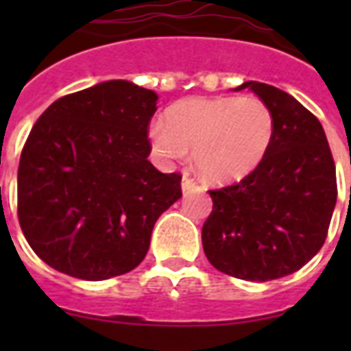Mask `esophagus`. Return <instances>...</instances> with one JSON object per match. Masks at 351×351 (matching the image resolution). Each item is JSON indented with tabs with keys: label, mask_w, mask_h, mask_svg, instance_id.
<instances>
[{
	"label": "esophagus",
	"mask_w": 351,
	"mask_h": 351,
	"mask_svg": "<svg viewBox=\"0 0 351 351\" xmlns=\"http://www.w3.org/2000/svg\"><path fill=\"white\" fill-rule=\"evenodd\" d=\"M195 187H197V182L193 180V178H189L187 173H184V178H182V191L187 193L191 191V189H195Z\"/></svg>",
	"instance_id": "34e87169"
}]
</instances>
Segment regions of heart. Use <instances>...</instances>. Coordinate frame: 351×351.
<instances>
[{
	"label": "heart",
	"instance_id": "b5f03b06",
	"mask_svg": "<svg viewBox=\"0 0 351 351\" xmlns=\"http://www.w3.org/2000/svg\"><path fill=\"white\" fill-rule=\"evenodd\" d=\"M273 131L271 109L256 96H195L173 104L165 121L151 123L147 134L160 158H184L195 147L198 173L228 184L258 167Z\"/></svg>",
	"mask_w": 351,
	"mask_h": 351
}]
</instances>
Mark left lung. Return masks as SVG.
Wrapping results in <instances>:
<instances>
[{"mask_svg":"<svg viewBox=\"0 0 351 351\" xmlns=\"http://www.w3.org/2000/svg\"><path fill=\"white\" fill-rule=\"evenodd\" d=\"M271 109L266 156L234 186L209 191L213 211L202 228L208 261L253 282L291 275L324 244L337 202L332 151L321 121L288 93L244 82Z\"/></svg>","mask_w":351,"mask_h":351,"instance_id":"left-lung-1","label":"left lung"}]
</instances>
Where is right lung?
<instances>
[{
	"instance_id": "add662e5",
	"label": "right lung",
	"mask_w": 351,
	"mask_h": 351,
	"mask_svg": "<svg viewBox=\"0 0 351 351\" xmlns=\"http://www.w3.org/2000/svg\"><path fill=\"white\" fill-rule=\"evenodd\" d=\"M156 101L154 90L111 80L38 118L19 158L18 219L45 264L106 280L147 255L154 222L182 197V176L147 160Z\"/></svg>"
}]
</instances>
